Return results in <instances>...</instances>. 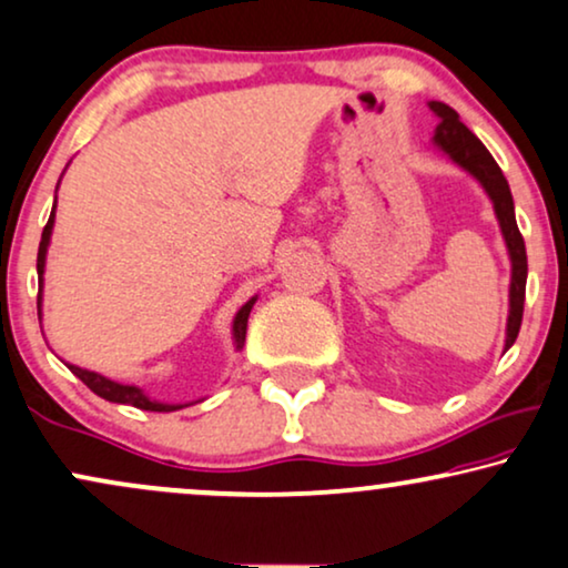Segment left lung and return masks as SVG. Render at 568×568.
I'll return each mask as SVG.
<instances>
[{"label":"left lung","instance_id":"8db88e82","mask_svg":"<svg viewBox=\"0 0 568 568\" xmlns=\"http://www.w3.org/2000/svg\"><path fill=\"white\" fill-rule=\"evenodd\" d=\"M440 123L435 128V143L450 156L456 164H462L466 172L477 178L487 191V196L493 199L495 214H498L500 231H504L508 254H511V312H508V327H506V351L514 346L516 335L521 327V314H524V291H527V248H524V239L516 227L514 217V199L508 181L500 172L498 162L493 160V154L487 152L485 143L477 139L475 133L458 120L456 110H450L443 102H429Z\"/></svg>","mask_w":568,"mask_h":568}]
</instances>
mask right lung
Returning <instances> with one entry per match:
<instances>
[{"label": "right lung", "mask_w": 568, "mask_h": 568, "mask_svg": "<svg viewBox=\"0 0 568 568\" xmlns=\"http://www.w3.org/2000/svg\"><path fill=\"white\" fill-rule=\"evenodd\" d=\"M52 225H54V210L49 214V222L44 225V233H41V243H39V260H36V270H39V277L44 275V262H47V246H49V235H52ZM256 298H251L248 304L241 306V312L235 314V322H233V335H235V348H243V341H246V325H248V314H251V306H254ZM39 306H41V293H39ZM41 314V308H39ZM70 372L81 379L83 385H89L93 393H97L99 398H106L112 400V404H128V406H135V408H143V412H175V408H183V406H170V404H156V400H149L139 387L133 385H120V383H112V379H106L102 375H97V372H89V369H81V367H73V364H68Z\"/></svg>", "instance_id": "add662e5"}]
</instances>
